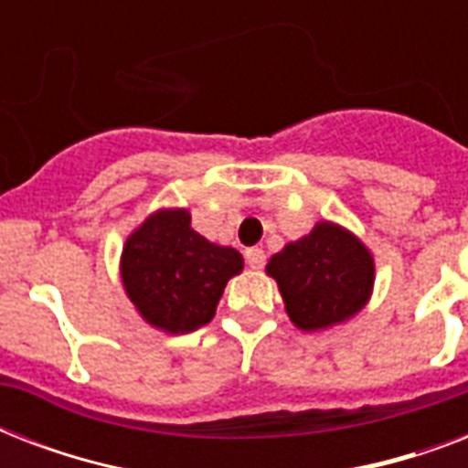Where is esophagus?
<instances>
[{"instance_id": "34e87169", "label": "esophagus", "mask_w": 468, "mask_h": 468, "mask_svg": "<svg viewBox=\"0 0 468 468\" xmlns=\"http://www.w3.org/2000/svg\"><path fill=\"white\" fill-rule=\"evenodd\" d=\"M245 262H248L252 270H262L264 262H267V255H264L262 248H248L245 250Z\"/></svg>"}]
</instances>
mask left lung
Returning <instances> with one entry per match:
<instances>
[{
	"mask_svg": "<svg viewBox=\"0 0 468 468\" xmlns=\"http://www.w3.org/2000/svg\"><path fill=\"white\" fill-rule=\"evenodd\" d=\"M286 313L301 330H325L367 306L374 289V257L356 235L320 220L301 240L271 257Z\"/></svg>",
	"mask_w": 468,
	"mask_h": 468,
	"instance_id": "8db88e82",
	"label": "left lung"
}]
</instances>
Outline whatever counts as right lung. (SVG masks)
I'll return each mask as SVG.
<instances>
[{
	"label": "right lung",
	"mask_w": 468,
	"mask_h": 468,
	"mask_svg": "<svg viewBox=\"0 0 468 468\" xmlns=\"http://www.w3.org/2000/svg\"><path fill=\"white\" fill-rule=\"evenodd\" d=\"M242 255L208 242L191 228L186 208H162L128 235L121 279L145 323L165 333H191L216 315Z\"/></svg>",
	"instance_id": "add662e5"
}]
</instances>
